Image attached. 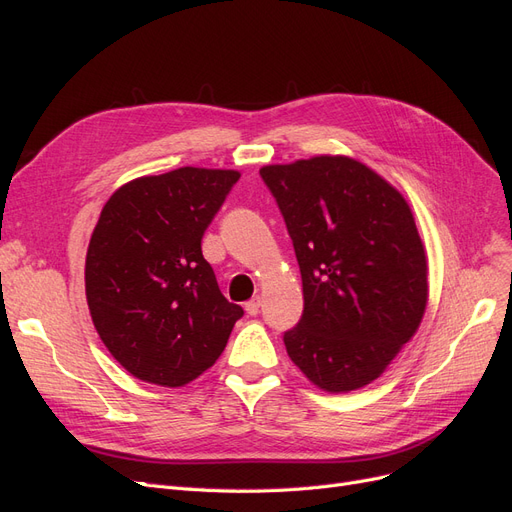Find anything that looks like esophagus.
<instances>
[{"instance_id":"1","label":"esophagus","mask_w":512,"mask_h":512,"mask_svg":"<svg viewBox=\"0 0 512 512\" xmlns=\"http://www.w3.org/2000/svg\"><path fill=\"white\" fill-rule=\"evenodd\" d=\"M245 312L250 316H258L260 314V297H254L245 303Z\"/></svg>"}]
</instances>
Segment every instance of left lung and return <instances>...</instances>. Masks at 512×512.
Here are the masks:
<instances>
[{
    "label": "left lung",
    "mask_w": 512,
    "mask_h": 512,
    "mask_svg": "<svg viewBox=\"0 0 512 512\" xmlns=\"http://www.w3.org/2000/svg\"><path fill=\"white\" fill-rule=\"evenodd\" d=\"M299 260L303 316L284 333L322 391L374 382L427 307V256L406 198L346 156L260 168Z\"/></svg>",
    "instance_id": "1"
}]
</instances>
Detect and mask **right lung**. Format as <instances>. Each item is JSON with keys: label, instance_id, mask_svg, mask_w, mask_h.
<instances>
[{"label": "right lung", "instance_id": "1", "mask_svg": "<svg viewBox=\"0 0 512 512\" xmlns=\"http://www.w3.org/2000/svg\"><path fill=\"white\" fill-rule=\"evenodd\" d=\"M239 177L183 166L138 177L106 200L87 247V305L104 346L134 378L168 389L196 380L243 316L200 247Z\"/></svg>", "mask_w": 512, "mask_h": 512}]
</instances>
